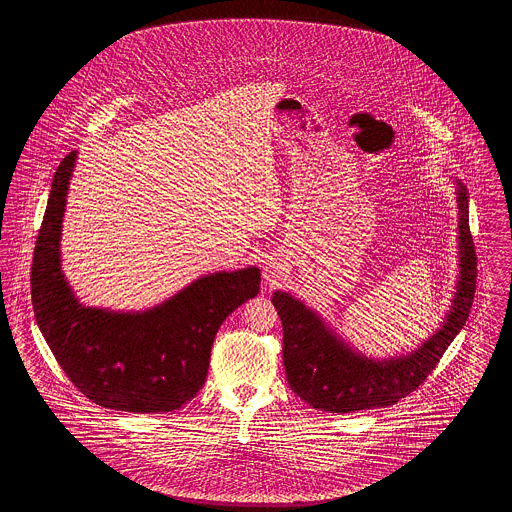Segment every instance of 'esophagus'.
I'll list each match as a JSON object with an SVG mask.
<instances>
[{"mask_svg":"<svg viewBox=\"0 0 512 512\" xmlns=\"http://www.w3.org/2000/svg\"><path fill=\"white\" fill-rule=\"evenodd\" d=\"M284 276H286V267H284L278 259L268 261L267 267L263 270V278H265V282H267L268 286L280 284V282L284 280Z\"/></svg>","mask_w":512,"mask_h":512,"instance_id":"obj_1","label":"esophagus"}]
</instances>
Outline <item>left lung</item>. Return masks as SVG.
Wrapping results in <instances>:
<instances>
[{
  "instance_id": "1",
  "label": "left lung",
  "mask_w": 512,
  "mask_h": 512,
  "mask_svg": "<svg viewBox=\"0 0 512 512\" xmlns=\"http://www.w3.org/2000/svg\"><path fill=\"white\" fill-rule=\"evenodd\" d=\"M457 195L455 293L439 328L411 351L391 357H370L341 338L324 317L292 293H272L284 328V366L288 384L307 405L328 413L384 409L416 390L436 368L463 330L476 292V251L468 226V190L453 178Z\"/></svg>"
}]
</instances>
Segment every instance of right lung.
<instances>
[{
	"mask_svg": "<svg viewBox=\"0 0 512 512\" xmlns=\"http://www.w3.org/2000/svg\"><path fill=\"white\" fill-rule=\"evenodd\" d=\"M78 151L51 182L30 288L36 322L69 380L90 401L126 413H169L194 399L220 324L259 293L261 270L199 276L146 311L86 307L61 268V232Z\"/></svg>",
	"mask_w": 512,
	"mask_h": 512,
	"instance_id": "right-lung-1",
	"label": "right lung"
}]
</instances>
